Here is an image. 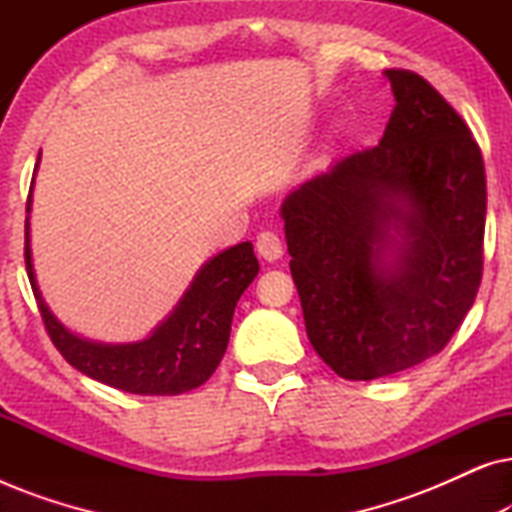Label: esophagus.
Segmentation results:
<instances>
[{"label":"esophagus","instance_id":"obj_1","mask_svg":"<svg viewBox=\"0 0 512 512\" xmlns=\"http://www.w3.org/2000/svg\"><path fill=\"white\" fill-rule=\"evenodd\" d=\"M256 254L263 258V261H279L284 254V244L279 240L275 230H263L261 235L256 237Z\"/></svg>","mask_w":512,"mask_h":512}]
</instances>
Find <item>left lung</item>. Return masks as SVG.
Here are the masks:
<instances>
[{
	"label": "left lung",
	"instance_id": "obj_1",
	"mask_svg": "<svg viewBox=\"0 0 512 512\" xmlns=\"http://www.w3.org/2000/svg\"><path fill=\"white\" fill-rule=\"evenodd\" d=\"M384 74L396 107L380 144L282 205L307 338L345 380H377L443 352L482 279L480 146L429 81L410 69Z\"/></svg>",
	"mask_w": 512,
	"mask_h": 512
}]
</instances>
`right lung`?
Returning <instances> with one entry per match:
<instances>
[{
  "label": "right lung",
  "instance_id": "add662e5",
  "mask_svg": "<svg viewBox=\"0 0 512 512\" xmlns=\"http://www.w3.org/2000/svg\"><path fill=\"white\" fill-rule=\"evenodd\" d=\"M30 202L32 188L27 212ZM25 268L48 338L69 366L109 387L142 396H177L212 377L226 354L237 300L258 275L251 242L235 244L205 263L177 310L153 331L151 338L132 345H102L76 338L46 307L32 270L27 219Z\"/></svg>",
  "mask_w": 512,
  "mask_h": 512
}]
</instances>
